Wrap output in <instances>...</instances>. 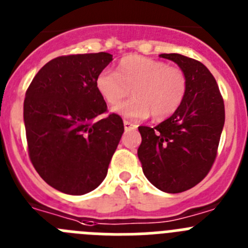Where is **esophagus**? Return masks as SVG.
<instances>
[{
  "label": "esophagus",
  "mask_w": 248,
  "mask_h": 248,
  "mask_svg": "<svg viewBox=\"0 0 248 248\" xmlns=\"http://www.w3.org/2000/svg\"><path fill=\"white\" fill-rule=\"evenodd\" d=\"M124 129H126V131H132V129L137 128V124L127 121V120H124Z\"/></svg>",
  "instance_id": "1"
}]
</instances>
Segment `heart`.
<instances>
[{
	"label": "heart",
	"mask_w": 248,
	"mask_h": 248,
	"mask_svg": "<svg viewBox=\"0 0 248 248\" xmlns=\"http://www.w3.org/2000/svg\"><path fill=\"white\" fill-rule=\"evenodd\" d=\"M95 86L110 106H115L131 90L133 99L113 108L126 119L143 120L152 115L155 121H163L177 112L183 104L188 80L178 66L142 55H128L120 60L116 73H99Z\"/></svg>",
	"instance_id": "b5f03b06"
}]
</instances>
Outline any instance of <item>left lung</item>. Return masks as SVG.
I'll list each match as a JSON object with an SVG mask.
<instances>
[{
    "label": "left lung",
    "instance_id": "1",
    "mask_svg": "<svg viewBox=\"0 0 248 248\" xmlns=\"http://www.w3.org/2000/svg\"><path fill=\"white\" fill-rule=\"evenodd\" d=\"M188 89L180 108L158 126H140L137 155L147 179L159 190L182 193L199 184L215 162L225 124V105L215 78L202 63L177 53Z\"/></svg>",
    "mask_w": 248,
    "mask_h": 248
}]
</instances>
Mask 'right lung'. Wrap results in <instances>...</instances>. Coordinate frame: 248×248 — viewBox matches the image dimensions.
Listing matches in <instances>:
<instances>
[{"label":"right lung","mask_w":248,"mask_h":248,"mask_svg":"<svg viewBox=\"0 0 248 248\" xmlns=\"http://www.w3.org/2000/svg\"><path fill=\"white\" fill-rule=\"evenodd\" d=\"M112 60L108 53L58 57L33 78L27 89L23 119L31 162L57 190L82 195L96 189L124 131L95 80Z\"/></svg>","instance_id":"obj_1"}]
</instances>
